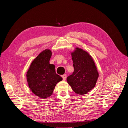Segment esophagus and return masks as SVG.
Returning a JSON list of instances; mask_svg holds the SVG:
<instances>
[{
  "mask_svg": "<svg viewBox=\"0 0 128 128\" xmlns=\"http://www.w3.org/2000/svg\"><path fill=\"white\" fill-rule=\"evenodd\" d=\"M62 78H63V80H66V77H67V75H66V74H64V75H63L62 76Z\"/></svg>",
  "mask_w": 128,
  "mask_h": 128,
  "instance_id": "1",
  "label": "esophagus"
}]
</instances>
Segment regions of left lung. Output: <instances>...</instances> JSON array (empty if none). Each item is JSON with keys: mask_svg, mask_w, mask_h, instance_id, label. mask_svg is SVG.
Instances as JSON below:
<instances>
[{"mask_svg": "<svg viewBox=\"0 0 128 128\" xmlns=\"http://www.w3.org/2000/svg\"><path fill=\"white\" fill-rule=\"evenodd\" d=\"M74 71L67 78V83L77 94L83 95L96 86L99 73L94 59L86 51L76 48L71 52Z\"/></svg>", "mask_w": 128, "mask_h": 128, "instance_id": "obj_1", "label": "left lung"}]
</instances>
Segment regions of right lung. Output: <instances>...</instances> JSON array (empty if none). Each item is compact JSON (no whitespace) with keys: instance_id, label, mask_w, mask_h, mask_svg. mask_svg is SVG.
Masks as SVG:
<instances>
[{"instance_id":"right-lung-1","label":"right lung","mask_w":128,"mask_h":128,"mask_svg":"<svg viewBox=\"0 0 128 128\" xmlns=\"http://www.w3.org/2000/svg\"><path fill=\"white\" fill-rule=\"evenodd\" d=\"M52 52L46 49L40 53L30 64L26 72V80L30 90L39 98L51 96L56 84L62 78L56 72L55 66L50 64Z\"/></svg>"}]
</instances>
